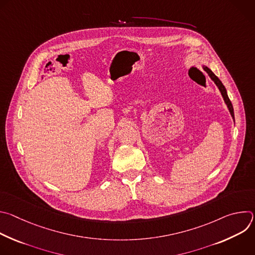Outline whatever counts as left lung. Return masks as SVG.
<instances>
[{"label":"left lung","mask_w":255,"mask_h":255,"mask_svg":"<svg viewBox=\"0 0 255 255\" xmlns=\"http://www.w3.org/2000/svg\"><path fill=\"white\" fill-rule=\"evenodd\" d=\"M203 68H204V70L207 72V74L209 75V77L211 78V80L216 84V86L218 87V89H219V91L221 92V95H222V97H223V99H224V102H225V104L227 105L228 110H229V112H230V114H231V116H232V118H233V120H234V110H233V106H232L231 101L229 100V97H228V95H227V91H226L224 85L222 84V82H221L219 79H218V78L215 76L214 72H213L209 67L203 65Z\"/></svg>","instance_id":"obj_1"}]
</instances>
